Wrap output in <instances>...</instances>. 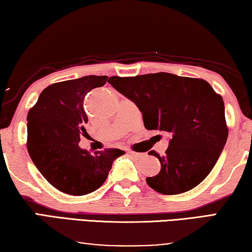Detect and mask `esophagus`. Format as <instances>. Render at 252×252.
<instances>
[{"label": "esophagus", "mask_w": 252, "mask_h": 252, "mask_svg": "<svg viewBox=\"0 0 252 252\" xmlns=\"http://www.w3.org/2000/svg\"><path fill=\"white\" fill-rule=\"evenodd\" d=\"M129 154L131 157H134V158H142V157H144V154L143 153H138V152H134V151H130L129 152Z\"/></svg>", "instance_id": "esophagus-1"}]
</instances>
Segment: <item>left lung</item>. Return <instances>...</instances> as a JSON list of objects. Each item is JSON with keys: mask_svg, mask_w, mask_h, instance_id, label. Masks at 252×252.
Listing matches in <instances>:
<instances>
[{"mask_svg": "<svg viewBox=\"0 0 252 252\" xmlns=\"http://www.w3.org/2000/svg\"><path fill=\"white\" fill-rule=\"evenodd\" d=\"M108 82L136 104L146 129L172 136L164 156L149 152L161 163L157 176L146 178L150 187L163 195H177L202 183L229 135L223 99L211 84L165 72L111 76Z\"/></svg>", "mask_w": 252, "mask_h": 252, "instance_id": "8db88e82", "label": "left lung"}]
</instances>
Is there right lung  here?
Returning a JSON list of instances; mask_svg holds the SVG:
<instances>
[{"instance_id":"1","label":"right lung","mask_w":252,"mask_h":252,"mask_svg":"<svg viewBox=\"0 0 252 252\" xmlns=\"http://www.w3.org/2000/svg\"><path fill=\"white\" fill-rule=\"evenodd\" d=\"M107 79L89 75L48 86L27 116L29 156L45 179L64 193L82 196L96 190L113 162L125 154L119 149L90 153L79 146L80 136L87 134L84 96Z\"/></svg>"}]
</instances>
